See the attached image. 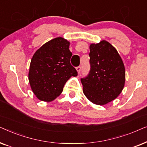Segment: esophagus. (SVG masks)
Listing matches in <instances>:
<instances>
[{
    "label": "esophagus",
    "instance_id": "1",
    "mask_svg": "<svg viewBox=\"0 0 147 147\" xmlns=\"http://www.w3.org/2000/svg\"><path fill=\"white\" fill-rule=\"evenodd\" d=\"M76 70H77L78 73L80 74V71H81V67H80V66H78V67H76Z\"/></svg>",
    "mask_w": 147,
    "mask_h": 147
}]
</instances>
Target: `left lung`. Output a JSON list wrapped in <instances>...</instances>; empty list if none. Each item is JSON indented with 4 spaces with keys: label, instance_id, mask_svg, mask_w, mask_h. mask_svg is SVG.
Masks as SVG:
<instances>
[{
    "label": "left lung",
    "instance_id": "1",
    "mask_svg": "<svg viewBox=\"0 0 147 147\" xmlns=\"http://www.w3.org/2000/svg\"><path fill=\"white\" fill-rule=\"evenodd\" d=\"M90 71L81 78L83 92L92 103L104 105L119 96L125 82V68L117 50L106 41L90 46Z\"/></svg>",
    "mask_w": 147,
    "mask_h": 147
}]
</instances>
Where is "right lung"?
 <instances>
[{
    "mask_svg": "<svg viewBox=\"0 0 147 147\" xmlns=\"http://www.w3.org/2000/svg\"><path fill=\"white\" fill-rule=\"evenodd\" d=\"M69 42L57 37L42 45L30 63L29 81L38 99L51 102L59 96L66 82L78 72L70 63Z\"/></svg>",
    "mask_w": 147,
    "mask_h": 147,
    "instance_id": "add662e5",
    "label": "right lung"
}]
</instances>
